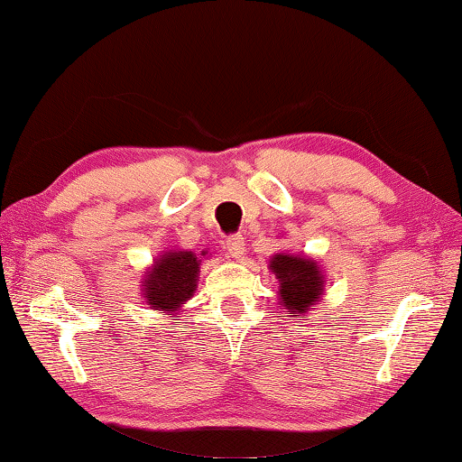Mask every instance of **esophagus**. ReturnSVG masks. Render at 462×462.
Listing matches in <instances>:
<instances>
[{"mask_svg": "<svg viewBox=\"0 0 462 462\" xmlns=\"http://www.w3.org/2000/svg\"><path fill=\"white\" fill-rule=\"evenodd\" d=\"M225 249L226 254H229L231 257H236V260H239L241 255H244L245 252V241L241 236H231L229 239L225 241Z\"/></svg>", "mask_w": 462, "mask_h": 462, "instance_id": "esophagus-1", "label": "esophagus"}]
</instances>
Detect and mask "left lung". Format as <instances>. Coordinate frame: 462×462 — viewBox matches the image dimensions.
<instances>
[{
    "mask_svg": "<svg viewBox=\"0 0 462 462\" xmlns=\"http://www.w3.org/2000/svg\"><path fill=\"white\" fill-rule=\"evenodd\" d=\"M270 270L276 273L280 304L288 310L290 317L306 319L314 304L325 292V276L317 260L304 255L278 254L270 260Z\"/></svg>",
    "mask_w": 462,
    "mask_h": 462,
    "instance_id": "8db88e82",
    "label": "left lung"
}]
</instances>
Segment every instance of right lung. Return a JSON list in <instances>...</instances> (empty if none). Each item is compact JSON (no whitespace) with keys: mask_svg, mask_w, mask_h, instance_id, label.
Segmentation results:
<instances>
[{"mask_svg":"<svg viewBox=\"0 0 462 462\" xmlns=\"http://www.w3.org/2000/svg\"><path fill=\"white\" fill-rule=\"evenodd\" d=\"M202 252L200 255H205ZM200 260L194 252H166L145 272L142 294L150 310L176 312L197 290Z\"/></svg>","mask_w":462,"mask_h":462,"instance_id":"1","label":"right lung"}]
</instances>
